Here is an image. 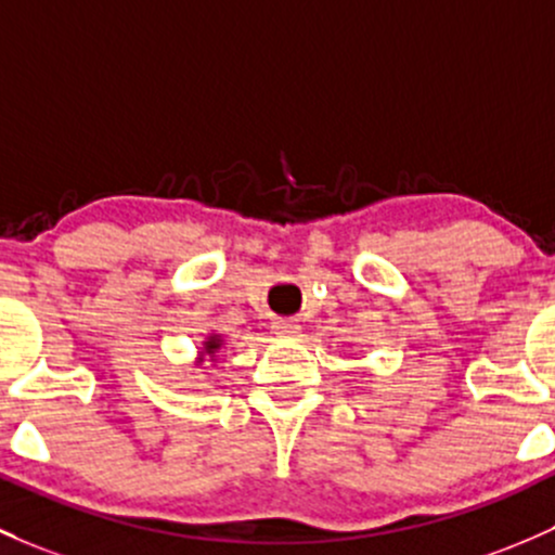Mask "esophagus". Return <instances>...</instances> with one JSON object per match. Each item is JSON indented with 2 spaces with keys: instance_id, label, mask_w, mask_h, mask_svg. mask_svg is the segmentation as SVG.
Here are the masks:
<instances>
[{
  "instance_id": "1",
  "label": "esophagus",
  "mask_w": 555,
  "mask_h": 555,
  "mask_svg": "<svg viewBox=\"0 0 555 555\" xmlns=\"http://www.w3.org/2000/svg\"><path fill=\"white\" fill-rule=\"evenodd\" d=\"M273 335L276 337H297V332H300V324L295 322H284V319H279V322H273Z\"/></svg>"
}]
</instances>
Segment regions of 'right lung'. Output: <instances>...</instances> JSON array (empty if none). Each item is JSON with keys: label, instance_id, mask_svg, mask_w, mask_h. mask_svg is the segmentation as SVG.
<instances>
[{"label": "right lung", "instance_id": "1", "mask_svg": "<svg viewBox=\"0 0 555 555\" xmlns=\"http://www.w3.org/2000/svg\"><path fill=\"white\" fill-rule=\"evenodd\" d=\"M220 348H223V337H220V335H209L207 340L202 343V351H199V356H196V364H202V361L207 359V356H209V361H215V353H218Z\"/></svg>", "mask_w": 555, "mask_h": 555}]
</instances>
